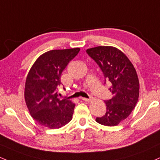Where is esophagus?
<instances>
[{"label":"esophagus","instance_id":"34e87169","mask_svg":"<svg viewBox=\"0 0 160 160\" xmlns=\"http://www.w3.org/2000/svg\"><path fill=\"white\" fill-rule=\"evenodd\" d=\"M82 100H83V101H85V102H90L92 99H87V98H82Z\"/></svg>","mask_w":160,"mask_h":160}]
</instances>
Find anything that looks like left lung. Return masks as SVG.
<instances>
[{"label": "left lung", "mask_w": 160, "mask_h": 160, "mask_svg": "<svg viewBox=\"0 0 160 160\" xmlns=\"http://www.w3.org/2000/svg\"><path fill=\"white\" fill-rule=\"evenodd\" d=\"M87 53L99 66L105 83H111L109 90L113 95L105 101L106 113L96 118V122L116 126L129 116L138 102L140 84L136 70L127 56L115 47H95L87 49Z\"/></svg>", "instance_id": "8db88e82"}]
</instances>
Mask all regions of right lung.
<instances>
[{
  "label": "right lung",
  "instance_id": "right-lung-1",
  "mask_svg": "<svg viewBox=\"0 0 160 160\" xmlns=\"http://www.w3.org/2000/svg\"><path fill=\"white\" fill-rule=\"evenodd\" d=\"M80 48L52 50L38 57L28 73L24 97L31 116L50 129L60 128L71 122L75 104L59 99L57 89L63 71Z\"/></svg>",
  "mask_w": 160,
  "mask_h": 160
}]
</instances>
